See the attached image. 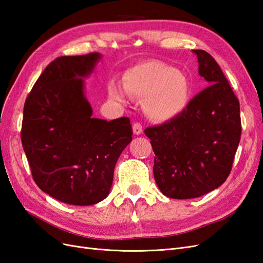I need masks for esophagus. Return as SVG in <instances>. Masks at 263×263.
<instances>
[{
	"label": "esophagus",
	"instance_id": "1",
	"mask_svg": "<svg viewBox=\"0 0 263 263\" xmlns=\"http://www.w3.org/2000/svg\"><path fill=\"white\" fill-rule=\"evenodd\" d=\"M133 130L135 135H140L142 133V125L140 123H134L133 125Z\"/></svg>",
	"mask_w": 263,
	"mask_h": 263
}]
</instances>
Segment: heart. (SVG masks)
I'll return each mask as SVG.
<instances>
[{
	"mask_svg": "<svg viewBox=\"0 0 263 263\" xmlns=\"http://www.w3.org/2000/svg\"><path fill=\"white\" fill-rule=\"evenodd\" d=\"M124 90L132 98L144 101L145 112L156 121H166L180 114L189 100V83L180 71L159 61H148L133 68L124 79ZM112 97L124 101L116 86Z\"/></svg>",
	"mask_w": 263,
	"mask_h": 263,
	"instance_id": "heart-1",
	"label": "heart"
}]
</instances>
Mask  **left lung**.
<instances>
[{
	"label": "left lung",
	"mask_w": 263,
	"mask_h": 263,
	"mask_svg": "<svg viewBox=\"0 0 263 263\" xmlns=\"http://www.w3.org/2000/svg\"><path fill=\"white\" fill-rule=\"evenodd\" d=\"M196 53L198 73L211 85L182 113L148 127L156 155L154 176L162 194L184 200L217 189L232 171L241 136L239 101L218 63L205 50Z\"/></svg>",
	"instance_id": "left-lung-1"
}]
</instances>
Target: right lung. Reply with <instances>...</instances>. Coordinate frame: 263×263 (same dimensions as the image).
Masks as SVG:
<instances>
[{"label": "right lung", "mask_w": 263, "mask_h": 263, "mask_svg": "<svg viewBox=\"0 0 263 263\" xmlns=\"http://www.w3.org/2000/svg\"><path fill=\"white\" fill-rule=\"evenodd\" d=\"M99 52L51 61L24 104L21 139L38 187L71 205H93L108 195L115 164L132 141L128 117L92 118L82 77Z\"/></svg>", "instance_id": "obj_1"}]
</instances>
